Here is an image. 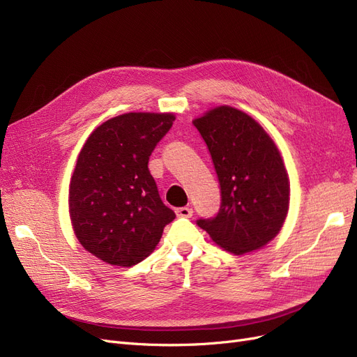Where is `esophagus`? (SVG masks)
I'll return each mask as SVG.
<instances>
[{"label":"esophagus","instance_id":"34e87169","mask_svg":"<svg viewBox=\"0 0 357 357\" xmlns=\"http://www.w3.org/2000/svg\"><path fill=\"white\" fill-rule=\"evenodd\" d=\"M176 213H177L178 218H186V219H189V218H192L193 210H192L190 207H180V208L176 210Z\"/></svg>","mask_w":357,"mask_h":357}]
</instances>
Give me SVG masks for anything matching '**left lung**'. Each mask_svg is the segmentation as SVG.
I'll use <instances>...</instances> for the list:
<instances>
[{"label":"left lung","instance_id":"1","mask_svg":"<svg viewBox=\"0 0 357 357\" xmlns=\"http://www.w3.org/2000/svg\"><path fill=\"white\" fill-rule=\"evenodd\" d=\"M208 147L220 185V208L198 219L228 252L257 250L282 229L289 210V178L278 149L255 119L223 105L193 121Z\"/></svg>","mask_w":357,"mask_h":357}]
</instances>
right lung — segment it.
<instances>
[{"label": "right lung", "instance_id": "obj_1", "mask_svg": "<svg viewBox=\"0 0 357 357\" xmlns=\"http://www.w3.org/2000/svg\"><path fill=\"white\" fill-rule=\"evenodd\" d=\"M174 119L169 113L116 116L82 149L70 183V215L80 244L107 264L142 262L176 219L147 167Z\"/></svg>", "mask_w": 357, "mask_h": 357}]
</instances>
